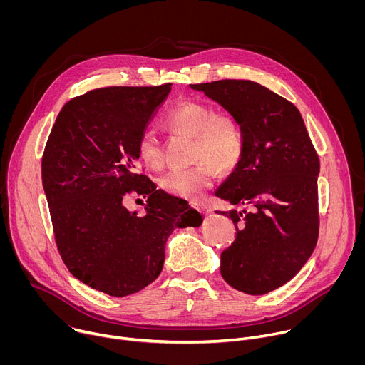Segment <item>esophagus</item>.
<instances>
[{"instance_id": "34e87169", "label": "esophagus", "mask_w": 365, "mask_h": 365, "mask_svg": "<svg viewBox=\"0 0 365 365\" xmlns=\"http://www.w3.org/2000/svg\"><path fill=\"white\" fill-rule=\"evenodd\" d=\"M192 206L195 207V210H197L200 214H210V210H207L206 206L203 205H199V203H192Z\"/></svg>"}]
</instances>
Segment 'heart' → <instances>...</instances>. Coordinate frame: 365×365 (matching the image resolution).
<instances>
[{"label": "heart", "mask_w": 365, "mask_h": 365, "mask_svg": "<svg viewBox=\"0 0 365 365\" xmlns=\"http://www.w3.org/2000/svg\"><path fill=\"white\" fill-rule=\"evenodd\" d=\"M165 125L176 133L193 138L192 160L197 165L189 169H173L162 176L160 186L169 195L197 199L215 179L212 165L221 172L231 170L242 153V135L238 123L228 114L217 113L211 106L182 101L165 115ZM140 160L160 169L163 154L160 138L153 128L141 131L137 140Z\"/></svg>", "instance_id": "1"}]
</instances>
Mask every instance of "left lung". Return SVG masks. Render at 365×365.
<instances>
[{
  "label": "left lung",
  "instance_id": "1",
  "mask_svg": "<svg viewBox=\"0 0 365 365\" xmlns=\"http://www.w3.org/2000/svg\"><path fill=\"white\" fill-rule=\"evenodd\" d=\"M238 123L241 158L215 195L251 210L221 212L237 228L221 254V274L247 294H266L292 280L319 234V158L292 102L252 81L190 85Z\"/></svg>",
  "mask_w": 365,
  "mask_h": 365
}]
</instances>
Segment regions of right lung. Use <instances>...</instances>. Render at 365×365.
<instances>
[{
	"instance_id": "obj_1",
	"label": "right lung",
	"mask_w": 365,
	"mask_h": 365,
	"mask_svg": "<svg viewBox=\"0 0 365 365\" xmlns=\"http://www.w3.org/2000/svg\"><path fill=\"white\" fill-rule=\"evenodd\" d=\"M170 89L111 86L76 96L44 147L41 180L61 257L78 280L110 296L154 282L173 230L202 222L182 199L135 173L137 140ZM131 192L149 196L143 217L125 207Z\"/></svg>"
}]
</instances>
